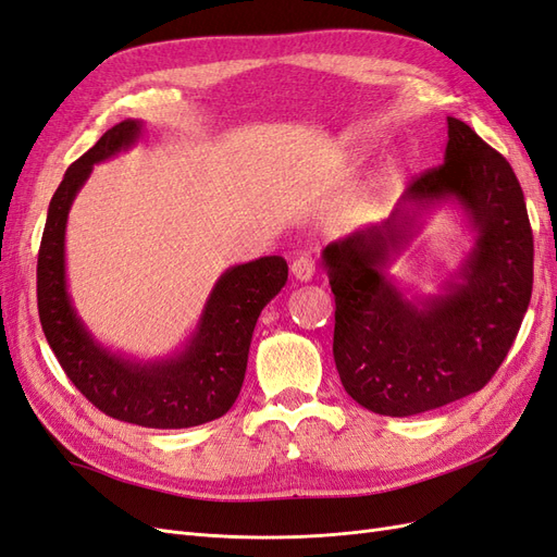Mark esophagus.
<instances>
[{
	"label": "esophagus",
	"mask_w": 557,
	"mask_h": 557,
	"mask_svg": "<svg viewBox=\"0 0 557 557\" xmlns=\"http://www.w3.org/2000/svg\"><path fill=\"white\" fill-rule=\"evenodd\" d=\"M290 272L297 281H309L315 272V262L311 255H299V258H295L290 264Z\"/></svg>",
	"instance_id": "34e87169"
}]
</instances>
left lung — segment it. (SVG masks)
<instances>
[{"instance_id": "left-lung-1", "label": "left lung", "mask_w": 557, "mask_h": 557, "mask_svg": "<svg viewBox=\"0 0 557 557\" xmlns=\"http://www.w3.org/2000/svg\"><path fill=\"white\" fill-rule=\"evenodd\" d=\"M455 200L476 244L443 296L405 298L383 269L413 235L418 215ZM335 295L333 354L342 386L386 417L429 412L471 396L499 370L530 307L534 238L510 163L447 116L441 166L417 175L382 222L325 246Z\"/></svg>"}]
</instances>
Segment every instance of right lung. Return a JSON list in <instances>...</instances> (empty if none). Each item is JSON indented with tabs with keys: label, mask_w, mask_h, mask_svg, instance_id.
I'll use <instances>...</instances> for the list:
<instances>
[{
	"label": "right lung",
	"mask_w": 557,
	"mask_h": 557,
	"mask_svg": "<svg viewBox=\"0 0 557 557\" xmlns=\"http://www.w3.org/2000/svg\"><path fill=\"white\" fill-rule=\"evenodd\" d=\"M140 133L143 124L135 119L112 126L58 185L37 258L39 321L60 368L100 412L147 429H189L213 422L234 405L244 386L255 323L288 281V264L269 255L227 269L185 351L171 358L138 363L100 347L67 295L65 224L94 163L128 149Z\"/></svg>",
	"instance_id": "1"
}]
</instances>
